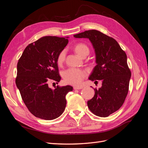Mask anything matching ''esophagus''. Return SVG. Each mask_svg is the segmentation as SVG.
<instances>
[{
  "mask_svg": "<svg viewBox=\"0 0 148 148\" xmlns=\"http://www.w3.org/2000/svg\"><path fill=\"white\" fill-rule=\"evenodd\" d=\"M83 87L82 86H74L73 89L75 90H77V89H82Z\"/></svg>",
  "mask_w": 148,
  "mask_h": 148,
  "instance_id": "34e87169",
  "label": "esophagus"
}]
</instances>
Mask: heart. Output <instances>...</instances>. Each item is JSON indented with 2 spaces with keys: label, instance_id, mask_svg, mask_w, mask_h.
<instances>
[{
  "label": "heart",
  "instance_id": "heart-1",
  "mask_svg": "<svg viewBox=\"0 0 148 148\" xmlns=\"http://www.w3.org/2000/svg\"><path fill=\"white\" fill-rule=\"evenodd\" d=\"M73 49L75 52L82 58L86 57L89 52V49L88 46L82 42L75 44ZM65 57L66 52L65 50H62L59 53L56 59L58 65L61 66L63 65L65 60ZM86 76V73L84 71L76 69H69L65 71L62 74L64 81L66 83L73 85H79L81 84Z\"/></svg>",
  "mask_w": 148,
  "mask_h": 148
}]
</instances>
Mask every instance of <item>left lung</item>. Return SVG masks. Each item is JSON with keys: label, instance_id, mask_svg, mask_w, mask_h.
Returning <instances> with one entry per match:
<instances>
[{"label": "left lung", "instance_id": "1", "mask_svg": "<svg viewBox=\"0 0 148 148\" xmlns=\"http://www.w3.org/2000/svg\"><path fill=\"white\" fill-rule=\"evenodd\" d=\"M74 37L91 41L95 49L97 65L89 79L102 82L101 88H95V95L88 101V106L95 115L108 117L122 107L128 95L132 73L126 53L115 39L99 31H85Z\"/></svg>", "mask_w": 148, "mask_h": 148}]
</instances>
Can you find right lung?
I'll use <instances>...</instances> for the list:
<instances>
[{
	"instance_id": "1",
	"label": "right lung",
	"mask_w": 148,
	"mask_h": 148,
	"mask_svg": "<svg viewBox=\"0 0 148 148\" xmlns=\"http://www.w3.org/2000/svg\"><path fill=\"white\" fill-rule=\"evenodd\" d=\"M66 38L44 36L27 46L18 61L15 83L22 99L35 117L47 120L60 116L65 109V96L72 86H57L52 90L49 80L60 82L57 57L67 45Z\"/></svg>"
}]
</instances>
